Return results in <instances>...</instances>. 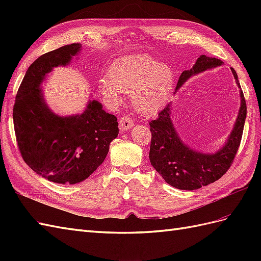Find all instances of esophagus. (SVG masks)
I'll list each match as a JSON object with an SVG mask.
<instances>
[{
    "instance_id": "esophagus-1",
    "label": "esophagus",
    "mask_w": 261,
    "mask_h": 261,
    "mask_svg": "<svg viewBox=\"0 0 261 261\" xmlns=\"http://www.w3.org/2000/svg\"><path fill=\"white\" fill-rule=\"evenodd\" d=\"M133 125H134V120L130 116H127V115L122 116L120 118V122H118V126H120V129L122 132L132 128Z\"/></svg>"
}]
</instances>
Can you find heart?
<instances>
[{"label":"heart","instance_id":"heart-1","mask_svg":"<svg viewBox=\"0 0 261 261\" xmlns=\"http://www.w3.org/2000/svg\"><path fill=\"white\" fill-rule=\"evenodd\" d=\"M175 74L149 54L127 55L115 61L99 80V90L109 103L116 105L123 93H132L136 111L151 115L167 103L174 89Z\"/></svg>","mask_w":261,"mask_h":261}]
</instances>
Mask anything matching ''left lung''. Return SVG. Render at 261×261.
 I'll list each match as a JSON object with an SVG mask.
<instances>
[{
  "mask_svg": "<svg viewBox=\"0 0 261 261\" xmlns=\"http://www.w3.org/2000/svg\"><path fill=\"white\" fill-rule=\"evenodd\" d=\"M222 63L219 59L201 55L193 65V68L184 70L180 74L175 90L189 77L204 72L208 68L222 65ZM231 69L236 84L241 89V108L230 137L224 147L218 152L212 154L196 152L183 144L171 121L170 103L161 110L155 120L149 122L151 132L150 163L171 186L184 191L198 189L222 177L232 165L241 145L247 108L238 74L234 68Z\"/></svg>",
  "mask_w": 261,
  "mask_h": 261,
  "instance_id": "left-lung-1",
  "label": "left lung"
}]
</instances>
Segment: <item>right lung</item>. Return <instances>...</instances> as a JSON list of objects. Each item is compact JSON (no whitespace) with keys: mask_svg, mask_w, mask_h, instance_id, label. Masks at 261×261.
I'll return each mask as SVG.
<instances>
[{"mask_svg":"<svg viewBox=\"0 0 261 261\" xmlns=\"http://www.w3.org/2000/svg\"><path fill=\"white\" fill-rule=\"evenodd\" d=\"M80 43L61 46L39 57L29 66L13 108L14 129L23 161L37 174L59 184L83 181L105 161L118 123L98 101L81 115L61 117L46 107L40 84L53 67L66 65Z\"/></svg>","mask_w":261,"mask_h":261,"instance_id":"add662e5","label":"right lung"}]
</instances>
